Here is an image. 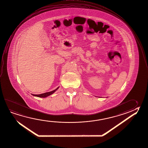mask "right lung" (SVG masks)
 I'll use <instances>...</instances> for the list:
<instances>
[{"mask_svg":"<svg viewBox=\"0 0 148 148\" xmlns=\"http://www.w3.org/2000/svg\"><path fill=\"white\" fill-rule=\"evenodd\" d=\"M59 88V87H58L57 89H56L54 90L51 91H50V92H45V93H42V94H39V95H33V94H32V95L33 96H36V97H39V98H45V97H47L48 96L52 95V93H54Z\"/></svg>","mask_w":148,"mask_h":148,"instance_id":"1","label":"right lung"}]
</instances>
